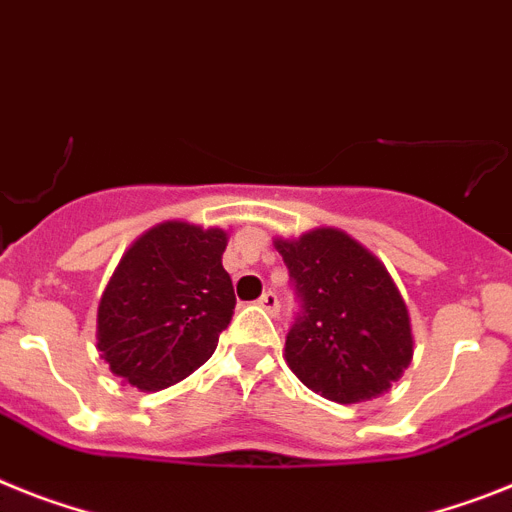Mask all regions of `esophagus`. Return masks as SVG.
<instances>
[{
    "label": "esophagus",
    "instance_id": "esophagus-1",
    "mask_svg": "<svg viewBox=\"0 0 512 512\" xmlns=\"http://www.w3.org/2000/svg\"><path fill=\"white\" fill-rule=\"evenodd\" d=\"M257 304H260L268 315H278V296L273 294V291H265V294L257 299Z\"/></svg>",
    "mask_w": 512,
    "mask_h": 512
}]
</instances>
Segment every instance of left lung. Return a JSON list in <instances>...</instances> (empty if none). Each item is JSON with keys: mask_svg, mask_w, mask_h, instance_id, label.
Returning a JSON list of instances; mask_svg holds the SVG:
<instances>
[{"mask_svg": "<svg viewBox=\"0 0 512 512\" xmlns=\"http://www.w3.org/2000/svg\"><path fill=\"white\" fill-rule=\"evenodd\" d=\"M302 312L283 359L309 390L336 403L388 393L414 359L409 307L375 252L333 226L273 239Z\"/></svg>", "mask_w": 512, "mask_h": 512, "instance_id": "obj_1", "label": "left lung"}]
</instances>
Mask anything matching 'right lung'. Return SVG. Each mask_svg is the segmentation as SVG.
<instances>
[{"mask_svg": "<svg viewBox=\"0 0 512 512\" xmlns=\"http://www.w3.org/2000/svg\"><path fill=\"white\" fill-rule=\"evenodd\" d=\"M229 231L163 221L124 252L101 294L96 346L122 382L171 388L208 362L234 315L223 270Z\"/></svg>", "mask_w": 512, "mask_h": 512, "instance_id": "1", "label": "right lung"}]
</instances>
